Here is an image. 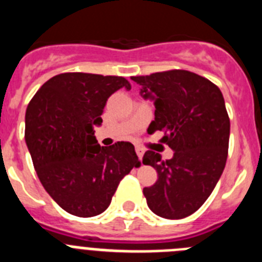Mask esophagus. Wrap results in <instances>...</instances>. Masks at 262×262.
<instances>
[{"label":"esophagus","instance_id":"34e87169","mask_svg":"<svg viewBox=\"0 0 262 262\" xmlns=\"http://www.w3.org/2000/svg\"><path fill=\"white\" fill-rule=\"evenodd\" d=\"M135 151H136V155H138L139 160H142L143 156H144V149H143L142 147H136Z\"/></svg>","mask_w":262,"mask_h":262}]
</instances>
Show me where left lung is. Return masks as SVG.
<instances>
[{"label":"left lung","mask_w":262,"mask_h":262,"mask_svg":"<svg viewBox=\"0 0 262 262\" xmlns=\"http://www.w3.org/2000/svg\"><path fill=\"white\" fill-rule=\"evenodd\" d=\"M131 80L156 108L148 134L163 131L160 142L174 151L170 160L144 154L143 164L154 166L159 177L143 189L148 207L165 219L189 216L209 198L226 166L230 118L223 94L210 80L184 69Z\"/></svg>","instance_id":"left-lung-1"}]
</instances>
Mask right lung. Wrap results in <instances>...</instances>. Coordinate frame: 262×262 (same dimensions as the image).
<instances>
[{
    "label": "right lung",
    "mask_w": 262,
    "mask_h": 262,
    "mask_svg": "<svg viewBox=\"0 0 262 262\" xmlns=\"http://www.w3.org/2000/svg\"><path fill=\"white\" fill-rule=\"evenodd\" d=\"M120 88L131 85L119 76L61 73L27 106L25 139L36 174L51 198L76 216L105 211L120 180L140 165L131 143L101 147L94 136L106 101Z\"/></svg>",
    "instance_id": "1"
}]
</instances>
